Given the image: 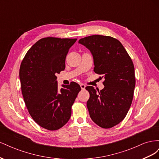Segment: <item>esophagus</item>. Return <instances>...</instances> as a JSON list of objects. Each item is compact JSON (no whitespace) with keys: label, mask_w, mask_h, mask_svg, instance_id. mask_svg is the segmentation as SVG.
Instances as JSON below:
<instances>
[{"label":"esophagus","mask_w":159,"mask_h":159,"mask_svg":"<svg viewBox=\"0 0 159 159\" xmlns=\"http://www.w3.org/2000/svg\"><path fill=\"white\" fill-rule=\"evenodd\" d=\"M80 87H81V89H85V85L84 84H80Z\"/></svg>","instance_id":"1"}]
</instances>
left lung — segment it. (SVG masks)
I'll use <instances>...</instances> for the list:
<instances>
[{
	"instance_id": "8db88e82",
	"label": "left lung",
	"mask_w": 159,
	"mask_h": 159,
	"mask_svg": "<svg viewBox=\"0 0 159 159\" xmlns=\"http://www.w3.org/2000/svg\"><path fill=\"white\" fill-rule=\"evenodd\" d=\"M78 42L91 52L94 71L105 79L102 90L85 88L90 95L87 102L90 117L101 127H113L125 117L132 103L135 87L132 60L121 43L113 37L93 35Z\"/></svg>"
}]
</instances>
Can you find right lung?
<instances>
[{"label": "right lung", "instance_id": "right-lung-1", "mask_svg": "<svg viewBox=\"0 0 159 159\" xmlns=\"http://www.w3.org/2000/svg\"><path fill=\"white\" fill-rule=\"evenodd\" d=\"M77 39L47 37L36 42L22 61L19 77L26 106L38 125L50 131L69 121L81 88L75 82L57 88L56 74L64 70L66 57Z\"/></svg>", "mask_w": 159, "mask_h": 159}]
</instances>
